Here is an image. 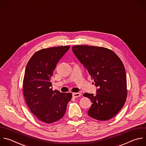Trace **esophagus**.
Masks as SVG:
<instances>
[{
    "instance_id": "esophagus-1",
    "label": "esophagus",
    "mask_w": 146,
    "mask_h": 146,
    "mask_svg": "<svg viewBox=\"0 0 146 146\" xmlns=\"http://www.w3.org/2000/svg\"><path fill=\"white\" fill-rule=\"evenodd\" d=\"M72 95H73V98H78V97H80L81 96V93H73Z\"/></svg>"
}]
</instances>
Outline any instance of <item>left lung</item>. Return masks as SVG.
Here are the masks:
<instances>
[{
    "instance_id": "8db88e82",
    "label": "left lung",
    "mask_w": 146,
    "mask_h": 146,
    "mask_svg": "<svg viewBox=\"0 0 146 146\" xmlns=\"http://www.w3.org/2000/svg\"><path fill=\"white\" fill-rule=\"evenodd\" d=\"M72 50L98 87L96 96L83 94L92 103L88 115L100 121L112 119L123 107L127 97L126 73L121 60L104 47L76 45Z\"/></svg>"
}]
</instances>
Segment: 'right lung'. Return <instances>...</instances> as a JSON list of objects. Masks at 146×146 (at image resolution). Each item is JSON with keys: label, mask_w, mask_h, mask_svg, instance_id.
<instances>
[{"label": "right lung", "mask_w": 146, "mask_h": 146, "mask_svg": "<svg viewBox=\"0 0 146 146\" xmlns=\"http://www.w3.org/2000/svg\"><path fill=\"white\" fill-rule=\"evenodd\" d=\"M70 46L42 48L36 52L26 68L23 81V93L30 111L44 123L51 124L64 116L70 93L53 90L51 77L60 60Z\"/></svg>", "instance_id": "right-lung-1"}]
</instances>
